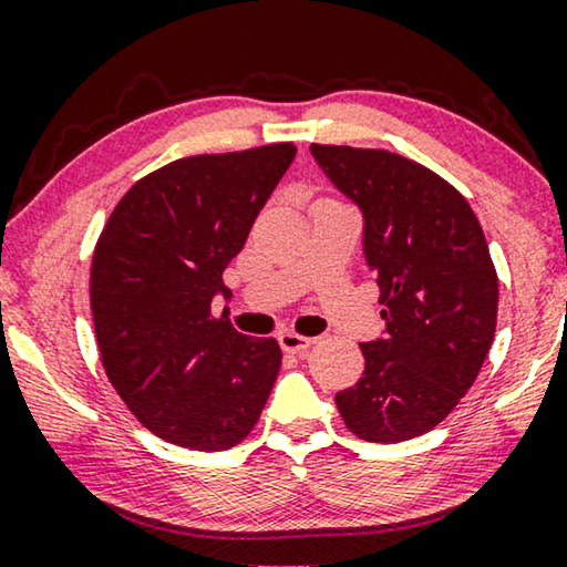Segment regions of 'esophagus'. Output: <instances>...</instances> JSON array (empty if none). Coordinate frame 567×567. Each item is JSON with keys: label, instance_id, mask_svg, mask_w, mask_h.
I'll use <instances>...</instances> for the list:
<instances>
[{"label": "esophagus", "instance_id": "esophagus-1", "mask_svg": "<svg viewBox=\"0 0 567 567\" xmlns=\"http://www.w3.org/2000/svg\"><path fill=\"white\" fill-rule=\"evenodd\" d=\"M278 343H281L286 353L301 355V353H307L309 346H312V338L299 336V332H293V330H284L281 336H278Z\"/></svg>", "mask_w": 567, "mask_h": 567}]
</instances>
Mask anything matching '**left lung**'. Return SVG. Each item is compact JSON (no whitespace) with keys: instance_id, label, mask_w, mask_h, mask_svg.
Masks as SVG:
<instances>
[{"instance_id":"obj_1","label":"left lung","mask_w":567,"mask_h":567,"mask_svg":"<svg viewBox=\"0 0 567 567\" xmlns=\"http://www.w3.org/2000/svg\"><path fill=\"white\" fill-rule=\"evenodd\" d=\"M312 157L363 214L384 336L361 343L363 377L336 394L348 431L398 444L460 405L493 346L498 276L475 212L454 185L386 150L312 144Z\"/></svg>"}]
</instances>
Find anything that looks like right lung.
<instances>
[{
	"mask_svg": "<svg viewBox=\"0 0 567 567\" xmlns=\"http://www.w3.org/2000/svg\"><path fill=\"white\" fill-rule=\"evenodd\" d=\"M293 154L284 142L169 162L131 185L97 239L90 305L105 374L169 444L237 446L274 390L281 348L237 332L212 301Z\"/></svg>",
	"mask_w": 567,
	"mask_h": 567,
	"instance_id": "obj_1",
	"label": "right lung"
}]
</instances>
